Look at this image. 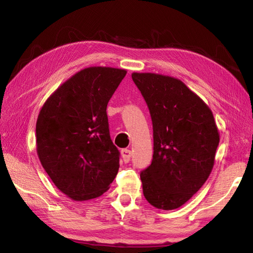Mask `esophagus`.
<instances>
[{
    "instance_id": "1",
    "label": "esophagus",
    "mask_w": 253,
    "mask_h": 253,
    "mask_svg": "<svg viewBox=\"0 0 253 253\" xmlns=\"http://www.w3.org/2000/svg\"><path fill=\"white\" fill-rule=\"evenodd\" d=\"M130 156H131V152L129 149L127 148H124L122 149V157H123V161L125 163H128L130 161Z\"/></svg>"
}]
</instances>
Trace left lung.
<instances>
[{"instance_id":"left-lung-1","label":"left lung","mask_w":253,"mask_h":253,"mask_svg":"<svg viewBox=\"0 0 253 253\" xmlns=\"http://www.w3.org/2000/svg\"><path fill=\"white\" fill-rule=\"evenodd\" d=\"M153 122L152 164L140 173L147 202L161 210L185 204L207 182L220 134L212 110L177 78L132 72Z\"/></svg>"}]
</instances>
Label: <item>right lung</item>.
<instances>
[{"label":"right lung","mask_w":253,"mask_h":253,"mask_svg":"<svg viewBox=\"0 0 253 253\" xmlns=\"http://www.w3.org/2000/svg\"><path fill=\"white\" fill-rule=\"evenodd\" d=\"M127 71L89 67L45 100L37 119V153L59 191L74 201L99 198L119 169L110 139L107 105Z\"/></svg>","instance_id":"1"}]
</instances>
